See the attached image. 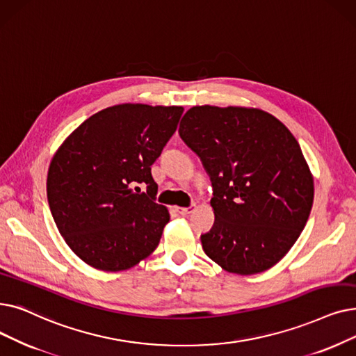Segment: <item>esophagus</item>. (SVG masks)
<instances>
[{"instance_id": "1", "label": "esophagus", "mask_w": 356, "mask_h": 356, "mask_svg": "<svg viewBox=\"0 0 356 356\" xmlns=\"http://www.w3.org/2000/svg\"><path fill=\"white\" fill-rule=\"evenodd\" d=\"M195 209H196V205H191V207H188V208H177L179 213H181L183 216H188V215H191Z\"/></svg>"}]
</instances>
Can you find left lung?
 <instances>
[{
  "mask_svg": "<svg viewBox=\"0 0 356 356\" xmlns=\"http://www.w3.org/2000/svg\"><path fill=\"white\" fill-rule=\"evenodd\" d=\"M179 134L212 181L215 222L200 236L204 252L237 275L276 265L300 237L314 197L296 138L275 116L233 106L192 107Z\"/></svg>",
  "mask_w": 356,
  "mask_h": 356,
  "instance_id": "1",
  "label": "left lung"
}]
</instances>
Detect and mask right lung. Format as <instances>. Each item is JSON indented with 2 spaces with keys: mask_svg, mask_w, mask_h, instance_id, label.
Returning a JSON list of instances; mask_svg holds the SVG:
<instances>
[{
  "mask_svg": "<svg viewBox=\"0 0 356 356\" xmlns=\"http://www.w3.org/2000/svg\"><path fill=\"white\" fill-rule=\"evenodd\" d=\"M181 113L179 106L107 107L56 151L46 189L49 208L60 236L87 265L125 270L157 249L170 215L156 202L151 165Z\"/></svg>",
  "mask_w": 356,
  "mask_h": 356,
  "instance_id": "add662e5",
  "label": "right lung"
}]
</instances>
